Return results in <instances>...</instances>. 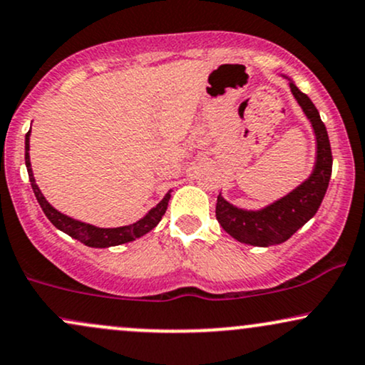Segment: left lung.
Returning <instances> with one entry per match:
<instances>
[{
    "instance_id": "left-lung-1",
    "label": "left lung",
    "mask_w": 365,
    "mask_h": 365,
    "mask_svg": "<svg viewBox=\"0 0 365 365\" xmlns=\"http://www.w3.org/2000/svg\"><path fill=\"white\" fill-rule=\"evenodd\" d=\"M288 81L293 98L302 108L304 115L311 121L316 137V159L314 168L300 185H297L287 195L261 209H242L230 204L223 195H217L216 217L235 240L254 247H269L287 242L297 230H300L317 212L326 190H328L333 156H331L329 137L319 111L314 103L304 94L290 77Z\"/></svg>"
}]
</instances>
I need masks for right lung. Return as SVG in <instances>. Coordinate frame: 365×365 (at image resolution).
Instances as JSON below:
<instances>
[{
  "label": "right lung",
  "mask_w": 365,
  "mask_h": 365,
  "mask_svg": "<svg viewBox=\"0 0 365 365\" xmlns=\"http://www.w3.org/2000/svg\"><path fill=\"white\" fill-rule=\"evenodd\" d=\"M31 132H27L25 135V166H27L29 171V180H31L32 190H34L37 202L43 207L46 217H48L51 223L56 226L58 230L66 235H70L75 240L82 242L87 247H94V249H106V247H115L121 244H128V242H133L135 238L144 237L145 233H149L150 230L156 228V225L161 221V217L165 216L166 207H168L171 190L163 197V200L156 204L149 212H145L144 217H140L139 221L132 225L118 226V228H99V226H94L91 223H83V221L73 220V217L63 215V212L54 209L51 204L46 200V197L41 192V188L37 187L34 173H32L31 166Z\"/></svg>",
  "instance_id": "right-lung-1"
}]
</instances>
